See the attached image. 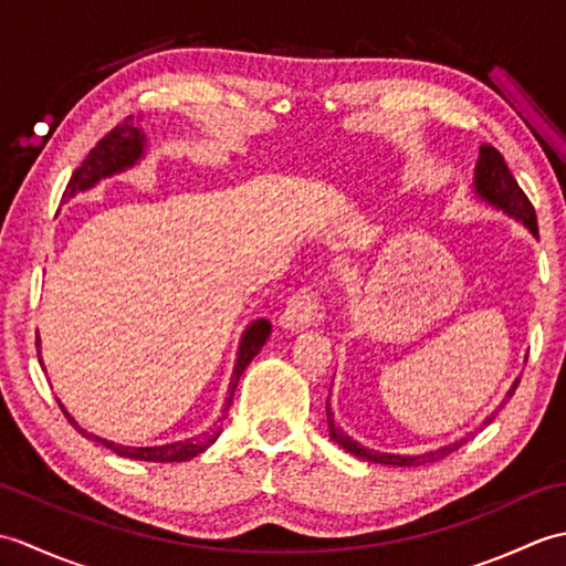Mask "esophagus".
<instances>
[{
    "label": "esophagus",
    "instance_id": "obj_1",
    "mask_svg": "<svg viewBox=\"0 0 566 566\" xmlns=\"http://www.w3.org/2000/svg\"><path fill=\"white\" fill-rule=\"evenodd\" d=\"M316 316H318V292L306 286V290L286 298V308L282 311L280 323L282 328L302 331V328H308L311 323L316 321Z\"/></svg>",
    "mask_w": 566,
    "mask_h": 566
}]
</instances>
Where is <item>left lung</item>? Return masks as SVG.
<instances>
[{"instance_id": "1", "label": "left lung", "mask_w": 566, "mask_h": 566, "mask_svg": "<svg viewBox=\"0 0 566 566\" xmlns=\"http://www.w3.org/2000/svg\"><path fill=\"white\" fill-rule=\"evenodd\" d=\"M474 187L479 191V197L486 199L489 203H494V207L503 209L513 219L523 221L527 228H531V233L537 235V216L531 199L525 197V191L515 182V177L511 175L506 160H503V155L491 148V146H482V158L476 163V177H474ZM521 379L513 384V389L509 391L506 401L513 396V391L518 389ZM326 411H328V426H331V436L333 440L340 444L343 450L353 452L359 460H367V462H377V464H394V467H420V464H428V462H438L442 457H448L452 450L460 448L464 442H454L448 444V448H440L436 452H426V454H413V457H406V454H387V452H375V450H367L363 444L355 442L350 436H345V432L335 426L333 413H331V406L326 403ZM496 416H491L484 420V426H489L491 420Z\"/></svg>"}]
</instances>
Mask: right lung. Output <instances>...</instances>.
<instances>
[{
	"label": "right lung",
	"instance_id": "obj_1",
	"mask_svg": "<svg viewBox=\"0 0 566 566\" xmlns=\"http://www.w3.org/2000/svg\"><path fill=\"white\" fill-rule=\"evenodd\" d=\"M143 148H146V136H143L140 130L134 126V118H130V116L124 118L122 124H116L109 130V134L99 138L97 146L90 150L87 158H84L77 170L72 172L63 197L65 199L75 197L77 191H84V189L97 185L102 177H109L114 172L126 170V167H130L140 158ZM270 328L272 326L264 318L252 321L248 331L243 333V338H240L238 359H235V367H233V379H231V387H228V399H226L223 411L231 408L238 379L245 371V367L252 363V357L260 353V347L264 345V340H268ZM35 345H39V343H35ZM60 408H63V403H60ZM63 413L70 420V426L75 428L82 438L104 444V448H109L118 457H128V460H140V462H187V460H191V457H197V454L207 450L209 444L216 440V436H219V430H216V432H203L201 438L179 440V442H170V444H158V448H126V444L102 440L97 436H92V432H87L84 428H80L75 420L70 418L65 408H63Z\"/></svg>",
	"mask_w": 566,
	"mask_h": 566
}]
</instances>
